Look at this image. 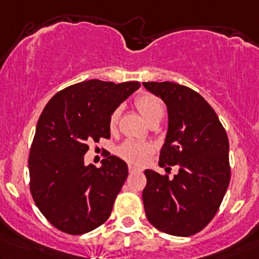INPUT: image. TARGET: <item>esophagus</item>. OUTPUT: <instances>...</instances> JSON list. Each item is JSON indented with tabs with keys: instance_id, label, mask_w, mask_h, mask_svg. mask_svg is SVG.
Returning a JSON list of instances; mask_svg holds the SVG:
<instances>
[{
	"instance_id": "1",
	"label": "esophagus",
	"mask_w": 259,
	"mask_h": 259,
	"mask_svg": "<svg viewBox=\"0 0 259 259\" xmlns=\"http://www.w3.org/2000/svg\"><path fill=\"white\" fill-rule=\"evenodd\" d=\"M138 171H141V169H139L138 167L132 166V164H129V172H130V173H134V172H138Z\"/></svg>"
}]
</instances>
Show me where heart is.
Here are the masks:
<instances>
[{
    "instance_id": "obj_1",
    "label": "heart",
    "mask_w": 259,
    "mask_h": 259,
    "mask_svg": "<svg viewBox=\"0 0 259 259\" xmlns=\"http://www.w3.org/2000/svg\"><path fill=\"white\" fill-rule=\"evenodd\" d=\"M135 106L139 109V112L141 113V115L144 116V119L146 120L147 124L156 123V121L160 123L161 119L163 118L164 115L163 103H162L161 99L156 97V96H139V97L135 99ZM119 115H120V110L119 109H115L114 112L112 113V115H110L109 127L112 130H114L116 127ZM151 146L147 144L139 143V141L134 140H126L118 147L116 152H118V155L120 156L121 158L130 162V163L141 164L144 163L145 160H146L147 155L151 152Z\"/></svg>"
}]
</instances>
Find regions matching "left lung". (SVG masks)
Returning <instances> with one entry per match:
<instances>
[{
	"instance_id": "left-lung-1",
	"label": "left lung",
	"mask_w": 259,
	"mask_h": 259,
	"mask_svg": "<svg viewBox=\"0 0 259 259\" xmlns=\"http://www.w3.org/2000/svg\"><path fill=\"white\" fill-rule=\"evenodd\" d=\"M143 84L168 113L160 166L178 167L173 178L145 171V214L162 232L192 236L214 218L229 187V139L214 109L192 88L168 81Z\"/></svg>"
}]
</instances>
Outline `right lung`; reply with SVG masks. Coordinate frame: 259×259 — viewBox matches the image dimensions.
Instances as JSON below:
<instances>
[{"instance_id": "obj_1", "label": "right lung", "mask_w": 259, "mask_h": 259, "mask_svg": "<svg viewBox=\"0 0 259 259\" xmlns=\"http://www.w3.org/2000/svg\"><path fill=\"white\" fill-rule=\"evenodd\" d=\"M140 86L90 79L56 93L42 110L28 160L30 193L60 231L86 234L109 218L127 164L108 153L96 168L84 164V153L92 141L110 138V115Z\"/></svg>"}]
</instances>
